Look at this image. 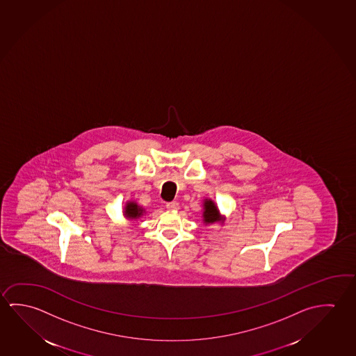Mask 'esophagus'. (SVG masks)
<instances>
[{"label": "esophagus", "mask_w": 356, "mask_h": 356, "mask_svg": "<svg viewBox=\"0 0 356 356\" xmlns=\"http://www.w3.org/2000/svg\"><path fill=\"white\" fill-rule=\"evenodd\" d=\"M166 209L170 211L179 210V204H177L176 201H172V202H168V204H166Z\"/></svg>", "instance_id": "34e87169"}]
</instances>
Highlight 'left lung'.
Returning <instances> with one entry per match:
<instances>
[{"label": "left lung", "instance_id": "obj_1", "mask_svg": "<svg viewBox=\"0 0 356 356\" xmlns=\"http://www.w3.org/2000/svg\"><path fill=\"white\" fill-rule=\"evenodd\" d=\"M204 223L210 225V223H215V222L222 221L223 217L220 215V211L217 209L215 202L212 200L206 198L204 201Z\"/></svg>", "mask_w": 356, "mask_h": 356}]
</instances>
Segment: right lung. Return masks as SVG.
<instances>
[{
    "label": "right lung",
    "mask_w": 356,
    "mask_h": 356,
    "mask_svg": "<svg viewBox=\"0 0 356 356\" xmlns=\"http://www.w3.org/2000/svg\"><path fill=\"white\" fill-rule=\"evenodd\" d=\"M143 213H144V209L133 201L127 202V206L124 207V216L129 220H136L143 216Z\"/></svg>",
    "instance_id": "obj_1"
}]
</instances>
